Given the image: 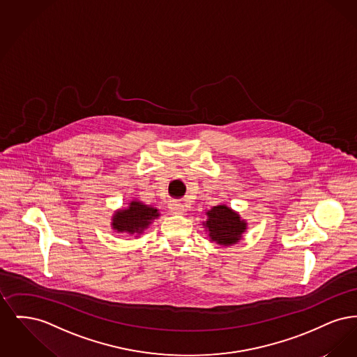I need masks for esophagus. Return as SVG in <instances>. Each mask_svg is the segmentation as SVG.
<instances>
[{
  "instance_id": "34e87169",
  "label": "esophagus",
  "mask_w": 357,
  "mask_h": 357,
  "mask_svg": "<svg viewBox=\"0 0 357 357\" xmlns=\"http://www.w3.org/2000/svg\"><path fill=\"white\" fill-rule=\"evenodd\" d=\"M170 208L174 214H183V213H185V206L182 204H179V202L171 204Z\"/></svg>"
}]
</instances>
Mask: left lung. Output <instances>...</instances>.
Masks as SVG:
<instances>
[{"mask_svg": "<svg viewBox=\"0 0 357 357\" xmlns=\"http://www.w3.org/2000/svg\"><path fill=\"white\" fill-rule=\"evenodd\" d=\"M207 217L206 227L208 229V236L211 241L220 245L227 246L236 243L246 229V223L241 221L239 215L225 204L214 206L207 211Z\"/></svg>", "mask_w": 357, "mask_h": 357, "instance_id": "left-lung-1", "label": "left lung"}]
</instances>
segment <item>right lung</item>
Returning <instances> with one entry per match:
<instances>
[{
  "label": "right lung",
  "instance_id": "1",
  "mask_svg": "<svg viewBox=\"0 0 357 357\" xmlns=\"http://www.w3.org/2000/svg\"><path fill=\"white\" fill-rule=\"evenodd\" d=\"M159 217L158 208L134 201L126 210H120L112 220V226L119 233H142L153 220Z\"/></svg>",
  "mask_w": 357,
  "mask_h": 357
}]
</instances>
